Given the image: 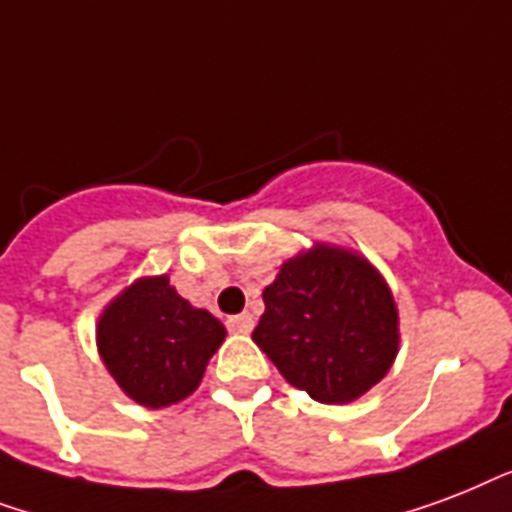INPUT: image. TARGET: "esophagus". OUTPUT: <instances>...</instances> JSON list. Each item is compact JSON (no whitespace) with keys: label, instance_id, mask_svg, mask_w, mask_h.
<instances>
[{"label":"esophagus","instance_id":"34e87169","mask_svg":"<svg viewBox=\"0 0 512 512\" xmlns=\"http://www.w3.org/2000/svg\"><path fill=\"white\" fill-rule=\"evenodd\" d=\"M227 328L229 331H235V334H248L253 328V318L248 312H243V315H232V318L227 320Z\"/></svg>","mask_w":512,"mask_h":512}]
</instances>
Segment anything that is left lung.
I'll list each match as a JSON object with an SVG mask.
<instances>
[{
	"label": "left lung",
	"mask_w": 512,
	"mask_h": 512,
	"mask_svg": "<svg viewBox=\"0 0 512 512\" xmlns=\"http://www.w3.org/2000/svg\"><path fill=\"white\" fill-rule=\"evenodd\" d=\"M253 342L277 371L320 403H350L398 352V310L368 261L318 245L285 261L264 291Z\"/></svg>",
	"instance_id": "obj_1"
}]
</instances>
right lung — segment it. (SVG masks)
Masks as SVG:
<instances>
[{
	"label": "right lung",
	"mask_w": 512,
	"mask_h": 512,
	"mask_svg": "<svg viewBox=\"0 0 512 512\" xmlns=\"http://www.w3.org/2000/svg\"><path fill=\"white\" fill-rule=\"evenodd\" d=\"M224 336L219 320L194 310L168 277H149L109 304L98 323V350L130 398L162 408L197 390Z\"/></svg>",
	"instance_id": "add662e5"
}]
</instances>
